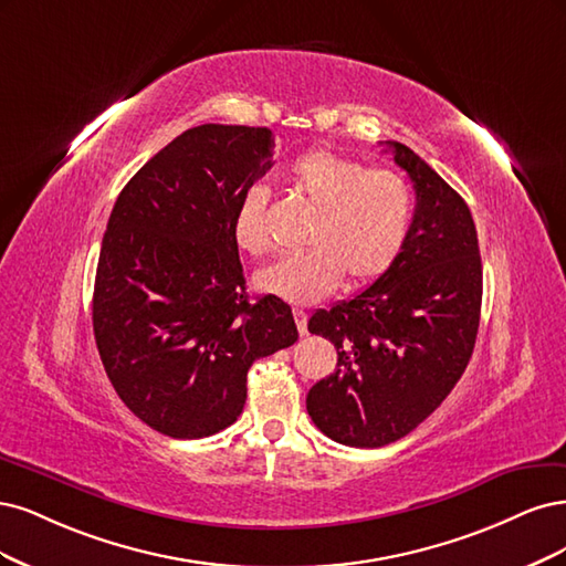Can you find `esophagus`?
<instances>
[{
  "mask_svg": "<svg viewBox=\"0 0 566 566\" xmlns=\"http://www.w3.org/2000/svg\"><path fill=\"white\" fill-rule=\"evenodd\" d=\"M294 319H296L298 332L307 334V313H303V310H294Z\"/></svg>",
  "mask_w": 566,
  "mask_h": 566,
  "instance_id": "34e87169",
  "label": "esophagus"
}]
</instances>
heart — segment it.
<instances>
[{"label":"heart","instance_id":"b5f03b06","mask_svg":"<svg viewBox=\"0 0 566 566\" xmlns=\"http://www.w3.org/2000/svg\"><path fill=\"white\" fill-rule=\"evenodd\" d=\"M291 180L319 216L307 237V251L259 272L256 286L263 294L310 305L334 294L345 275L350 286H367L386 275L413 223V192L407 180L390 169H367L329 150L298 157ZM232 237L251 256L270 251L263 186L244 190L232 216Z\"/></svg>","mask_w":566,"mask_h":566}]
</instances>
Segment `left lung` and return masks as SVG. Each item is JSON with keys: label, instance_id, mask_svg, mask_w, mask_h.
Segmentation results:
<instances>
[{"label": "left lung", "instance_id": "left-lung-1", "mask_svg": "<svg viewBox=\"0 0 566 566\" xmlns=\"http://www.w3.org/2000/svg\"><path fill=\"white\" fill-rule=\"evenodd\" d=\"M416 190L395 265L307 332L336 345V371L307 392V413L334 442H397L444 402L475 348L482 307L478 230L463 197L402 143H386Z\"/></svg>", "mask_w": 566, "mask_h": 566}]
</instances>
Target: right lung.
I'll return each instance as SVG.
<instances>
[{
    "instance_id": "obj_1",
    "label": "right lung",
    "mask_w": 566,
    "mask_h": 566,
    "mask_svg": "<svg viewBox=\"0 0 566 566\" xmlns=\"http://www.w3.org/2000/svg\"><path fill=\"white\" fill-rule=\"evenodd\" d=\"M265 126L202 124L119 192L94 284V336L122 402L174 440L237 421L247 371L298 340L291 307L249 298L232 216L272 167Z\"/></svg>"
}]
</instances>
